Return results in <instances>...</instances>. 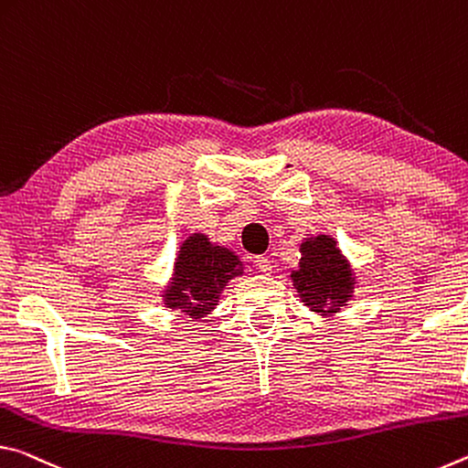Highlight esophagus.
<instances>
[{
    "mask_svg": "<svg viewBox=\"0 0 468 468\" xmlns=\"http://www.w3.org/2000/svg\"><path fill=\"white\" fill-rule=\"evenodd\" d=\"M255 267L261 273H271V259L265 257V255L255 257Z\"/></svg>",
    "mask_w": 468,
    "mask_h": 468,
    "instance_id": "34e87169",
    "label": "esophagus"
}]
</instances>
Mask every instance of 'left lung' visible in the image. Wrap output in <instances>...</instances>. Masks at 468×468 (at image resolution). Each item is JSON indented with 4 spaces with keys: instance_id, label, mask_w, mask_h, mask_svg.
<instances>
[{
    "instance_id": "8db88e82",
    "label": "left lung",
    "mask_w": 468,
    "mask_h": 468,
    "mask_svg": "<svg viewBox=\"0 0 468 468\" xmlns=\"http://www.w3.org/2000/svg\"><path fill=\"white\" fill-rule=\"evenodd\" d=\"M292 282L303 301L317 313L340 311L355 284L346 261L327 236L303 244V259L292 271Z\"/></svg>"
}]
</instances>
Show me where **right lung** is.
Returning a JSON list of instances; mask_svg holds the SVG:
<instances>
[{"label":"right lung","instance_id":"obj_1","mask_svg":"<svg viewBox=\"0 0 468 468\" xmlns=\"http://www.w3.org/2000/svg\"><path fill=\"white\" fill-rule=\"evenodd\" d=\"M240 261L236 255L213 247L203 234L184 240L174 265V280L165 292V304L180 309L184 315L198 319L218 304L221 288L239 275Z\"/></svg>","mask_w":468,"mask_h":468}]
</instances>
